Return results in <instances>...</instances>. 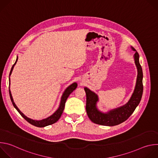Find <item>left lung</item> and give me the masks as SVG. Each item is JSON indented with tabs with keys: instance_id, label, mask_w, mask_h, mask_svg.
<instances>
[{
	"instance_id": "8db88e82",
	"label": "left lung",
	"mask_w": 158,
	"mask_h": 158,
	"mask_svg": "<svg viewBox=\"0 0 158 158\" xmlns=\"http://www.w3.org/2000/svg\"><path fill=\"white\" fill-rule=\"evenodd\" d=\"M131 48L133 51H136L133 47H131ZM139 57V54L136 51L134 54V60L138 69L136 85L130 100L124 106L111 110L107 113H102L96 108V102L98 101V96L88 88H84L86 94L85 109L87 114L92 122L103 126H116L126 121L133 113L141 100L143 92V74Z\"/></svg>"
}]
</instances>
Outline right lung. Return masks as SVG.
<instances>
[{
  "label": "right lung",
  "instance_id": "right-lung-1",
  "mask_svg": "<svg viewBox=\"0 0 158 158\" xmlns=\"http://www.w3.org/2000/svg\"><path fill=\"white\" fill-rule=\"evenodd\" d=\"M17 59H18V57H17V59H16V61L15 62L14 64V65H12V68H11V70H10V74H9V76L12 73V71L13 70V68H14V66L15 65V64H16L17 61ZM9 81H10V78H9ZM10 85V84H9ZM77 86V83L74 82L73 84H72L71 85H69L68 87H67L65 90V91L64 92L63 94H62V96L61 98V101H60V106H59V107L58 108V109L54 112V113L51 115V116H49V118H46V119H42V120H40V121H36V120H33V119H31L29 118H27V116H26L22 112L18 109V107H17V106L15 104L14 102V100L12 99V94H11V93H10V88H9V95H10V100L12 101V103L13 104V106H14V107L17 109V110L19 112V114L23 117L28 123H29L30 124L35 126H37V127H45V126H49V125H51L55 123H56L59 119V118H60L62 112H63V110L64 109V107H65V102H66V100L67 99V98L69 97V96L74 91V90L76 89Z\"/></svg>",
  "mask_w": 158,
  "mask_h": 158
}]
</instances>
